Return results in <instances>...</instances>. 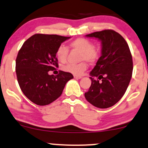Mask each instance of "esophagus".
Instances as JSON below:
<instances>
[{
	"instance_id": "esophagus-1",
	"label": "esophagus",
	"mask_w": 148,
	"mask_h": 148,
	"mask_svg": "<svg viewBox=\"0 0 148 148\" xmlns=\"http://www.w3.org/2000/svg\"><path fill=\"white\" fill-rule=\"evenodd\" d=\"M74 78H75V79H80V78H82V76L74 75Z\"/></svg>"
}]
</instances>
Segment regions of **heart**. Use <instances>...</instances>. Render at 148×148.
<instances>
[{"mask_svg": "<svg viewBox=\"0 0 148 148\" xmlns=\"http://www.w3.org/2000/svg\"><path fill=\"white\" fill-rule=\"evenodd\" d=\"M71 48L81 52L80 60H86L90 64H93L98 60L100 53L97 48H94L93 42L85 38H78L70 43ZM69 49L64 45H60L56 50V57L61 62L66 61ZM87 64L82 62L79 64H68L63 67L64 70L75 75H82L83 73L87 69Z\"/></svg>", "mask_w": 148, "mask_h": 148, "instance_id": "1", "label": "heart"}]
</instances>
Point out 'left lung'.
Listing matches in <instances>:
<instances>
[{
    "mask_svg": "<svg viewBox=\"0 0 148 148\" xmlns=\"http://www.w3.org/2000/svg\"><path fill=\"white\" fill-rule=\"evenodd\" d=\"M86 36L101 41L102 55L90 73L91 85L84 93L85 98L98 108H109L121 100L131 80V52L124 38L112 29L95 32Z\"/></svg>",
    "mask_w": 148,
    "mask_h": 148,
    "instance_id": "8db88e82",
    "label": "left lung"
}]
</instances>
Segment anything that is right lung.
I'll use <instances>...</instances> for the list:
<instances>
[{
    "label": "right lung",
    "instance_id": "right-lung-1",
    "mask_svg": "<svg viewBox=\"0 0 148 148\" xmlns=\"http://www.w3.org/2000/svg\"><path fill=\"white\" fill-rule=\"evenodd\" d=\"M70 36L35 34L24 42L16 60V73L19 86L33 103L44 106L62 95L70 73L60 71L57 75L48 74L58 67L56 50Z\"/></svg>",
    "mask_w": 148,
    "mask_h": 148
}]
</instances>
